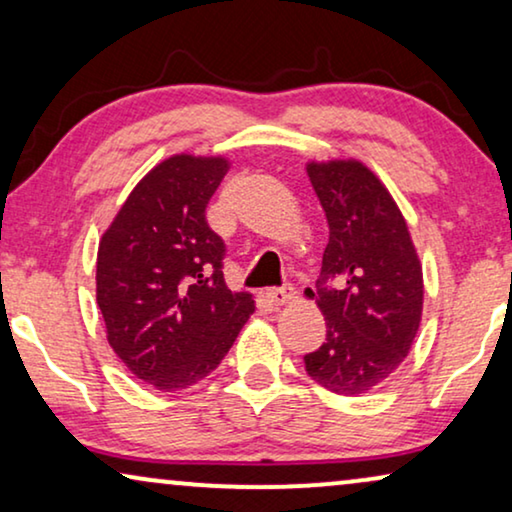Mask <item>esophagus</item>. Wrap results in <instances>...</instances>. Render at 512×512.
<instances>
[{"label": "esophagus", "instance_id": "esophagus-1", "mask_svg": "<svg viewBox=\"0 0 512 512\" xmlns=\"http://www.w3.org/2000/svg\"><path fill=\"white\" fill-rule=\"evenodd\" d=\"M265 298H268L272 305H286L296 298V291H293L291 286H279V289L275 286V289L265 291Z\"/></svg>", "mask_w": 512, "mask_h": 512}]
</instances>
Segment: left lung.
<instances>
[{"instance_id": "1", "label": "left lung", "mask_w": 512, "mask_h": 512, "mask_svg": "<svg viewBox=\"0 0 512 512\" xmlns=\"http://www.w3.org/2000/svg\"><path fill=\"white\" fill-rule=\"evenodd\" d=\"M307 177L326 212L328 244L317 282L326 342L305 354V370L328 391L359 396L396 373L410 352L422 321V263L373 170L352 158L312 160ZM331 278L339 284L328 287Z\"/></svg>"}]
</instances>
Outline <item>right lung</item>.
<instances>
[{"label":"right lung","mask_w":512,"mask_h":512,"mask_svg":"<svg viewBox=\"0 0 512 512\" xmlns=\"http://www.w3.org/2000/svg\"><path fill=\"white\" fill-rule=\"evenodd\" d=\"M230 163L177 153L118 209L97 249V305L107 340L137 380L177 391L219 366L254 314L223 279L226 244L205 209Z\"/></svg>","instance_id":"right-lung-1"}]
</instances>
